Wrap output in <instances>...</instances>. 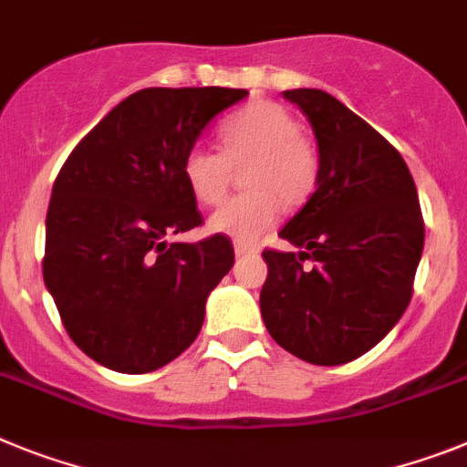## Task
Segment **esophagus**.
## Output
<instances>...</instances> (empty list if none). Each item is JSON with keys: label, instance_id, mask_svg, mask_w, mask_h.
<instances>
[{"label": "esophagus", "instance_id": "1", "mask_svg": "<svg viewBox=\"0 0 467 467\" xmlns=\"http://www.w3.org/2000/svg\"><path fill=\"white\" fill-rule=\"evenodd\" d=\"M256 246L246 244V242H234V254L237 256H249V254H256Z\"/></svg>", "mask_w": 467, "mask_h": 467}]
</instances>
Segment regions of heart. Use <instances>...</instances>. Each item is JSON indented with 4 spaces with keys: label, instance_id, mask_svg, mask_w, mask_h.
Segmentation results:
<instances>
[{
    "label": "heart",
    "instance_id": "heart-1",
    "mask_svg": "<svg viewBox=\"0 0 467 467\" xmlns=\"http://www.w3.org/2000/svg\"><path fill=\"white\" fill-rule=\"evenodd\" d=\"M221 152L192 145L181 161V176L194 200L213 206L225 197L233 169L244 166V194L211 213L209 230L254 242L277 223L282 206L294 211L312 197L319 181V152L301 124L273 100H254L218 131Z\"/></svg>",
    "mask_w": 467,
    "mask_h": 467
}]
</instances>
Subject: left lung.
<instances>
[{
    "instance_id": "1",
    "label": "left lung",
    "mask_w": 467,
    "mask_h": 467,
    "mask_svg": "<svg viewBox=\"0 0 467 467\" xmlns=\"http://www.w3.org/2000/svg\"><path fill=\"white\" fill-rule=\"evenodd\" d=\"M284 99L310 121L319 181L279 233L301 251H263L261 315L284 350L336 367L380 343L411 301L425 239L419 192L402 155L331 93Z\"/></svg>"
}]
</instances>
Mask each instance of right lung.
Here are the masks:
<instances>
[{"mask_svg": "<svg viewBox=\"0 0 467 467\" xmlns=\"http://www.w3.org/2000/svg\"><path fill=\"white\" fill-rule=\"evenodd\" d=\"M246 88H143L112 108L60 169L47 213L44 284L93 362L148 374L192 346L206 298L234 263L228 237L185 244L202 225L183 155Z\"/></svg>", "mask_w": 467, "mask_h": 467, "instance_id": "1", "label": "right lung"}]
</instances>
